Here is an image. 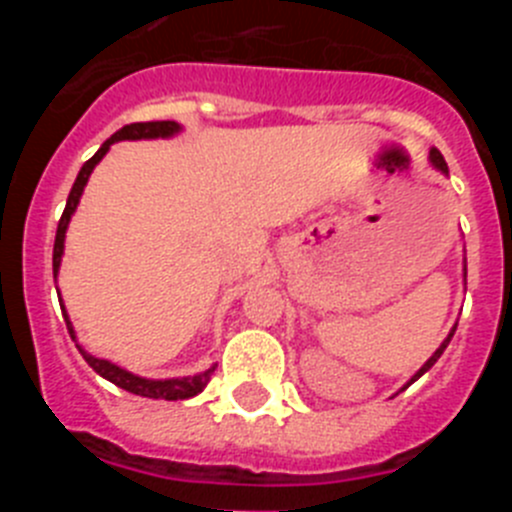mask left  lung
<instances>
[{
  "instance_id": "8db88e82",
  "label": "left lung",
  "mask_w": 512,
  "mask_h": 512,
  "mask_svg": "<svg viewBox=\"0 0 512 512\" xmlns=\"http://www.w3.org/2000/svg\"><path fill=\"white\" fill-rule=\"evenodd\" d=\"M431 164H433V166H436V169H438V171H441V174H449V166H446V161H443V156H441V153H438V151H436V148H431ZM464 277H467V269H464ZM454 330H456V328H451V333H449V336H446V341H443V343H441V346H438V348H436V354H433V356H431V359H428V361H425V364H423V366H420L418 372H415V377H413V379H410V382H408V384H413V382H415V379H420V377H423V374H425V372H428V369H431V366H433V364H436V361H438V359H441V354H443V348L449 346L451 336H454ZM408 384H405V387H408ZM405 387H402V390H405Z\"/></svg>"
}]
</instances>
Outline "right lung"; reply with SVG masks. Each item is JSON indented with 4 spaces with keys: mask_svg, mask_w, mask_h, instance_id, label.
<instances>
[{
    "mask_svg": "<svg viewBox=\"0 0 512 512\" xmlns=\"http://www.w3.org/2000/svg\"><path fill=\"white\" fill-rule=\"evenodd\" d=\"M179 122L174 120H156V122H133V125H125V128L117 130L112 138H107L102 143V148H99L97 153H94L92 158H89L87 164L81 166L79 176H76L74 187H71L69 192V200H66V210H63L61 220H58V230H56V243H53V277L58 274V266H61V256H63V241H66V228H69L71 223V215L76 212V205H79L81 200V192H84V187H87L89 176H92L94 166L102 161V156L107 151H110L112 143H117V140H143V138H171V135L179 133ZM61 310H66L61 302ZM66 318V328H69L71 338L76 341L74 336V325H71L69 315H63ZM76 348L81 351V356L87 359V364L92 366L94 372L99 374V377L110 379L112 384H117V387H122V390L133 392V395H140V397H153V400H189V397L200 395L202 390L207 387V382H210L212 372H215V366H210L207 372L202 374H194V377H179V379H146V377H138V374H130L125 372V369H120L117 364H112V361L107 359H97V356L87 354L84 348L76 343Z\"/></svg>",
    "mask_w": 512,
    "mask_h": 512,
    "instance_id": "right-lung-1",
    "label": "right lung"
}]
</instances>
